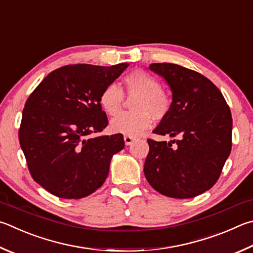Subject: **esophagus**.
I'll return each mask as SVG.
<instances>
[{
  "label": "esophagus",
  "mask_w": 253,
  "mask_h": 253,
  "mask_svg": "<svg viewBox=\"0 0 253 253\" xmlns=\"http://www.w3.org/2000/svg\"><path fill=\"white\" fill-rule=\"evenodd\" d=\"M124 140H125V144H126L127 146H129V145H131V142L135 140V137L126 135V136H124Z\"/></svg>",
  "instance_id": "1"
}]
</instances>
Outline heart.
I'll list each match as a JSON object with an SVG mask.
<instances>
[{
    "mask_svg": "<svg viewBox=\"0 0 253 253\" xmlns=\"http://www.w3.org/2000/svg\"><path fill=\"white\" fill-rule=\"evenodd\" d=\"M125 91L132 99L130 107L134 112L125 113L111 122L114 132L137 136L153 125L154 117L162 119L170 111L171 98L166 90L160 88L159 81L148 73L136 70L124 79ZM124 94L115 84L106 86L99 97L103 111L109 116H116L122 111Z\"/></svg>",
    "mask_w": 253,
    "mask_h": 253,
    "instance_id": "b5f03b06",
    "label": "heart"
}]
</instances>
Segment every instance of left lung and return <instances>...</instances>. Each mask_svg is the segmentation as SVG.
I'll return each mask as SVG.
<instances>
[{
    "label": "left lung",
    "instance_id": "1",
    "mask_svg": "<svg viewBox=\"0 0 253 253\" xmlns=\"http://www.w3.org/2000/svg\"><path fill=\"white\" fill-rule=\"evenodd\" d=\"M149 70L171 90L169 113L154 134L179 137L148 139L144 172L159 194L188 199L209 190L221 173L231 151L232 117L221 91L204 75L171 63H154Z\"/></svg>",
    "mask_w": 253,
    "mask_h": 253
}]
</instances>
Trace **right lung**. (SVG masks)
I'll return each instance as SVG.
<instances>
[{
    "mask_svg": "<svg viewBox=\"0 0 253 253\" xmlns=\"http://www.w3.org/2000/svg\"><path fill=\"white\" fill-rule=\"evenodd\" d=\"M129 64L105 67L76 64L45 77L30 95L18 131L34 180L64 199L93 194L106 180L122 134L91 136L108 125L99 97Z\"/></svg>",
    "mask_w": 253,
    "mask_h": 253,
    "instance_id": "add662e5",
    "label": "right lung"
}]
</instances>
